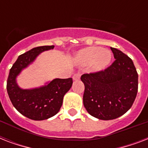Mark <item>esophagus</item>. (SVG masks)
Wrapping results in <instances>:
<instances>
[{
  "label": "esophagus",
  "mask_w": 148,
  "mask_h": 148,
  "mask_svg": "<svg viewBox=\"0 0 148 148\" xmlns=\"http://www.w3.org/2000/svg\"><path fill=\"white\" fill-rule=\"evenodd\" d=\"M80 77H81V74H80V73L74 74V76H73V79H74V81H77V80L80 79Z\"/></svg>",
  "instance_id": "34e87169"
}]
</instances>
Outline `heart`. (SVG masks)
<instances>
[{
	"instance_id": "obj_1",
	"label": "heart",
	"mask_w": 148,
	"mask_h": 148,
	"mask_svg": "<svg viewBox=\"0 0 148 148\" xmlns=\"http://www.w3.org/2000/svg\"><path fill=\"white\" fill-rule=\"evenodd\" d=\"M76 58L81 64H91L94 71H100L109 65L112 59V54L109 50L102 49L100 47H88L79 51Z\"/></svg>"
}]
</instances>
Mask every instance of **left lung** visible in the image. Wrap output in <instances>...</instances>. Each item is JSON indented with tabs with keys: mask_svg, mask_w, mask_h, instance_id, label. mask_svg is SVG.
<instances>
[{
	"mask_svg": "<svg viewBox=\"0 0 148 148\" xmlns=\"http://www.w3.org/2000/svg\"><path fill=\"white\" fill-rule=\"evenodd\" d=\"M115 60L107 69L84 74V106L91 116L108 121L124 114L131 108L138 88V74L128 56L110 47Z\"/></svg>",
	"mask_w": 148,
	"mask_h": 148,
	"instance_id": "left-lung-1",
	"label": "left lung"
}]
</instances>
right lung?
Wrapping results in <instances>:
<instances>
[{
  "label": "right lung",
  "mask_w": 148,
  "mask_h": 148,
  "mask_svg": "<svg viewBox=\"0 0 148 148\" xmlns=\"http://www.w3.org/2000/svg\"><path fill=\"white\" fill-rule=\"evenodd\" d=\"M54 46L34 47L20 55L10 68L7 90L11 103L21 114L29 119L43 121L57 114L62 106L65 94L71 89L72 78H55L45 85L31 89H22L17 77L24 69L36 60L44 51L53 49Z\"/></svg>",
  "instance_id": "right-lung-1"
}]
</instances>
